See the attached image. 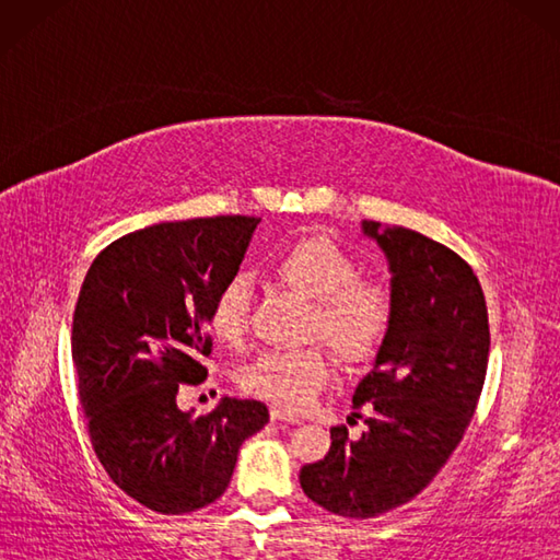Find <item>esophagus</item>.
Segmentation results:
<instances>
[{"instance_id": "esophagus-1", "label": "esophagus", "mask_w": 560, "mask_h": 560, "mask_svg": "<svg viewBox=\"0 0 560 560\" xmlns=\"http://www.w3.org/2000/svg\"><path fill=\"white\" fill-rule=\"evenodd\" d=\"M269 416H271V421H287V423H301V419L295 413H291V411H287V409H281V407H271L269 409Z\"/></svg>"}]
</instances>
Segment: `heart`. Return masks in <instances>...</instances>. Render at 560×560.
Masks as SVG:
<instances>
[{
  "mask_svg": "<svg viewBox=\"0 0 560 560\" xmlns=\"http://www.w3.org/2000/svg\"><path fill=\"white\" fill-rule=\"evenodd\" d=\"M273 273L313 301L307 337H319L337 359L359 365L373 361L395 325V293L385 281L359 277V261L327 235H303L273 257ZM253 279L235 271L225 279L209 307V329L223 343L243 341ZM331 368L325 349H269L257 353L241 371L247 395L281 409L299 411L329 383Z\"/></svg>",
  "mask_w": 560,
  "mask_h": 560,
  "instance_id": "heart-1",
  "label": "heart"
}]
</instances>
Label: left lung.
Listing matches in <instances>:
<instances>
[{
  "label": "left lung",
  "instance_id": "left-lung-1",
  "mask_svg": "<svg viewBox=\"0 0 560 560\" xmlns=\"http://www.w3.org/2000/svg\"><path fill=\"white\" fill-rule=\"evenodd\" d=\"M389 257L397 315L375 368L353 392L365 433L331 428L327 455L301 486L319 508L368 520L419 495L471 423L489 368V311L455 249L401 225L363 223Z\"/></svg>",
  "mask_w": 560,
  "mask_h": 560
}]
</instances>
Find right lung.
Listing matches in <instances>:
<instances>
[{
    "label": "right lung",
    "instance_id": "right-lung-1",
    "mask_svg": "<svg viewBox=\"0 0 560 560\" xmlns=\"http://www.w3.org/2000/svg\"><path fill=\"white\" fill-rule=\"evenodd\" d=\"M257 217L149 225L117 237L86 271L71 325L79 404L103 469L161 515L205 508L229 489L237 450L269 421L257 399L189 419L183 387L207 380L209 307L237 271Z\"/></svg>",
    "mask_w": 560,
    "mask_h": 560
}]
</instances>
